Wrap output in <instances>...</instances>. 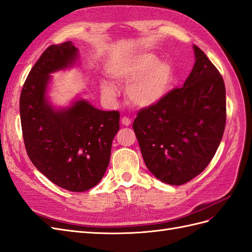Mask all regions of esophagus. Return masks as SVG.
I'll use <instances>...</instances> for the list:
<instances>
[{"label":"esophagus","instance_id":"34e87169","mask_svg":"<svg viewBox=\"0 0 252 252\" xmlns=\"http://www.w3.org/2000/svg\"><path fill=\"white\" fill-rule=\"evenodd\" d=\"M121 124L124 125L125 126H131L132 121H131V119H128L127 117H122L121 118Z\"/></svg>","mask_w":252,"mask_h":252}]
</instances>
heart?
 Wrapping results in <instances>:
<instances>
[{
	"instance_id": "1",
	"label": "heart",
	"mask_w": 252,
	"mask_h": 252,
	"mask_svg": "<svg viewBox=\"0 0 252 252\" xmlns=\"http://www.w3.org/2000/svg\"><path fill=\"white\" fill-rule=\"evenodd\" d=\"M109 76L114 82L127 85L126 97L133 105L140 109L152 107L168 96L174 82V69L168 61H159L151 53L128 57L113 65ZM100 91L106 98L116 96V88L101 81Z\"/></svg>"
}]
</instances>
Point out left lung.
I'll return each instance as SVG.
<instances>
[{
  "label": "left lung",
  "mask_w": 252,
  "mask_h": 252,
  "mask_svg": "<svg viewBox=\"0 0 252 252\" xmlns=\"http://www.w3.org/2000/svg\"><path fill=\"white\" fill-rule=\"evenodd\" d=\"M183 88L138 112L133 128L149 171L162 183L183 185L206 169L226 125L222 77L202 49Z\"/></svg>",
  "instance_id": "1"
}]
</instances>
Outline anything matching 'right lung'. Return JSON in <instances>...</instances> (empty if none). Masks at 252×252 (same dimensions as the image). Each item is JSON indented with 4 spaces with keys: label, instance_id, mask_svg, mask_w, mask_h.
<instances>
[{
    "label": "right lung",
    "instance_id": "add662e5",
    "mask_svg": "<svg viewBox=\"0 0 252 252\" xmlns=\"http://www.w3.org/2000/svg\"><path fill=\"white\" fill-rule=\"evenodd\" d=\"M78 59L79 50L71 41L47 47L23 85L20 116L33 166L61 188L83 192L95 187L105 173L120 115L96 109L82 98L65 107L50 103V74L75 66Z\"/></svg>",
    "mask_w": 252,
    "mask_h": 252
}]
</instances>
